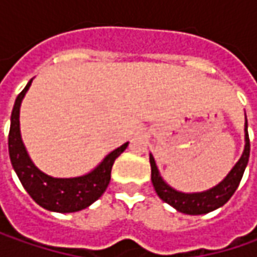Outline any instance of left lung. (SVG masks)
<instances>
[{"label":"left lung","instance_id":"1","mask_svg":"<svg viewBox=\"0 0 257 257\" xmlns=\"http://www.w3.org/2000/svg\"><path fill=\"white\" fill-rule=\"evenodd\" d=\"M249 154H250V142H249V134H247V118H246V121H244V149H243L240 159L233 166L232 170L227 173V176L219 184L213 186L212 189H207L204 192L183 193L173 189L170 184L166 183V180L159 172L157 164L154 162L153 154L150 153L152 183H153L154 190L163 202L170 204L177 212L192 214V216L210 213L222 207L224 203L229 202L233 193L236 192L239 183L242 180L247 162H249Z\"/></svg>","mask_w":257,"mask_h":257}]
</instances>
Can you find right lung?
<instances>
[{
  "instance_id": "add662e5",
  "label": "right lung",
  "mask_w": 257,
  "mask_h": 257,
  "mask_svg": "<svg viewBox=\"0 0 257 257\" xmlns=\"http://www.w3.org/2000/svg\"><path fill=\"white\" fill-rule=\"evenodd\" d=\"M31 83L33 80H30L24 90L18 94L11 113V127L8 136V152L11 164L21 184L37 204L50 212H80L93 204L105 192L111 179L114 160L127 149L128 143H124L118 149L107 154L101 163L97 164L91 172L83 176L53 177L41 172L27 152L20 130V107L28 88L31 87Z\"/></svg>"
}]
</instances>
